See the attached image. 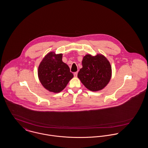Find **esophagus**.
I'll list each match as a JSON object with an SVG mask.
<instances>
[{"instance_id": "esophagus-1", "label": "esophagus", "mask_w": 148, "mask_h": 148, "mask_svg": "<svg viewBox=\"0 0 148 148\" xmlns=\"http://www.w3.org/2000/svg\"><path fill=\"white\" fill-rule=\"evenodd\" d=\"M77 74H78V72H75V73H74V77H77Z\"/></svg>"}]
</instances>
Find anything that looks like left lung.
I'll use <instances>...</instances> for the list:
<instances>
[{
  "instance_id": "8db88e82",
  "label": "left lung",
  "mask_w": 148,
  "mask_h": 148,
  "mask_svg": "<svg viewBox=\"0 0 148 148\" xmlns=\"http://www.w3.org/2000/svg\"><path fill=\"white\" fill-rule=\"evenodd\" d=\"M78 78L82 83L90 91H100L109 83L112 78V70L110 62L102 54L92 56L85 55L82 62Z\"/></svg>"
}]
</instances>
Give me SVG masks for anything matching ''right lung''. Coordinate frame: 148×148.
<instances>
[{
  "instance_id": "obj_1",
  "label": "right lung",
  "mask_w": 148,
  "mask_h": 148,
  "mask_svg": "<svg viewBox=\"0 0 148 148\" xmlns=\"http://www.w3.org/2000/svg\"><path fill=\"white\" fill-rule=\"evenodd\" d=\"M62 54L48 53L40 62L38 75L42 85L48 91L59 93L67 86L74 75L62 60Z\"/></svg>"
}]
</instances>
